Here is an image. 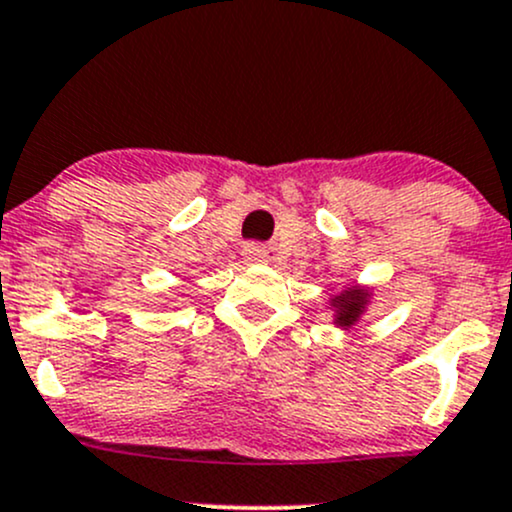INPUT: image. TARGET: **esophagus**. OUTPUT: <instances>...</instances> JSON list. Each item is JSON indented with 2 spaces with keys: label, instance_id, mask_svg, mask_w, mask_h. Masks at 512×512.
<instances>
[{
  "label": "esophagus",
  "instance_id": "1",
  "mask_svg": "<svg viewBox=\"0 0 512 512\" xmlns=\"http://www.w3.org/2000/svg\"><path fill=\"white\" fill-rule=\"evenodd\" d=\"M244 261L246 263H266L268 261L266 249H261V246H246V249H244Z\"/></svg>",
  "mask_w": 512,
  "mask_h": 512
}]
</instances>
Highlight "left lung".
<instances>
[{
    "mask_svg": "<svg viewBox=\"0 0 512 512\" xmlns=\"http://www.w3.org/2000/svg\"><path fill=\"white\" fill-rule=\"evenodd\" d=\"M371 300L373 288H366V285H351L342 293L329 295L327 305L329 310H334V327L351 329L354 324H359L361 317L368 312V307H371Z\"/></svg>",
    "mask_w": 512,
    "mask_h": 512,
    "instance_id": "8db88e82",
    "label": "left lung"
}]
</instances>
